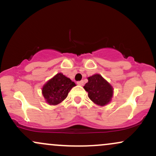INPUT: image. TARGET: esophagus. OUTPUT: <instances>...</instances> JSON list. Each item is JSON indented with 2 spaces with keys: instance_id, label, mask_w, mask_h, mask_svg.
Segmentation results:
<instances>
[{
  "instance_id": "obj_1",
  "label": "esophagus",
  "mask_w": 156,
  "mask_h": 156,
  "mask_svg": "<svg viewBox=\"0 0 156 156\" xmlns=\"http://www.w3.org/2000/svg\"><path fill=\"white\" fill-rule=\"evenodd\" d=\"M77 83H78V85H79V86H83V80H80V81L77 82Z\"/></svg>"
}]
</instances>
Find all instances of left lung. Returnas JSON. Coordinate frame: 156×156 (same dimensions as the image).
I'll return each mask as SVG.
<instances>
[{"instance_id":"8db88e82","label":"left lung","mask_w":156,"mask_h":156,"mask_svg":"<svg viewBox=\"0 0 156 156\" xmlns=\"http://www.w3.org/2000/svg\"><path fill=\"white\" fill-rule=\"evenodd\" d=\"M83 88L88 92L89 99L97 105L103 106L112 101L114 89L101 75L95 74L89 77L88 82Z\"/></svg>"}]
</instances>
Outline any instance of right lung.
Returning a JSON list of instances; mask_svg holds the SVG:
<instances>
[{
  "label": "right lung",
  "mask_w": 156,
  "mask_h": 156,
  "mask_svg": "<svg viewBox=\"0 0 156 156\" xmlns=\"http://www.w3.org/2000/svg\"><path fill=\"white\" fill-rule=\"evenodd\" d=\"M76 83L62 73H58L42 87V94L49 105H57L67 98Z\"/></svg>",
  "instance_id": "1"
}]
</instances>
